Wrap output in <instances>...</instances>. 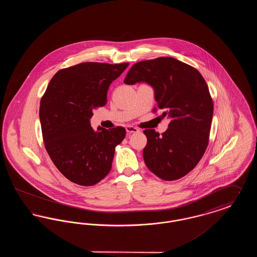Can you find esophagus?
I'll return each mask as SVG.
<instances>
[{
  "label": "esophagus",
  "mask_w": 257,
  "mask_h": 257,
  "mask_svg": "<svg viewBox=\"0 0 257 257\" xmlns=\"http://www.w3.org/2000/svg\"><path fill=\"white\" fill-rule=\"evenodd\" d=\"M126 131H127L129 134H132V133H138V132H140V130H139L137 127L131 126V125H128V126H126Z\"/></svg>",
  "instance_id": "esophagus-1"
}]
</instances>
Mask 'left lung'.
I'll list each match as a JSON object with an SVG mask.
<instances>
[{"label": "left lung", "mask_w": 257, "mask_h": 257, "mask_svg": "<svg viewBox=\"0 0 257 257\" xmlns=\"http://www.w3.org/2000/svg\"><path fill=\"white\" fill-rule=\"evenodd\" d=\"M141 82L153 87L163 117L171 119L161 136L154 129L144 131L145 163L163 180L179 179L196 167L208 146L214 106L207 84L196 68L170 57L135 63L124 83Z\"/></svg>", "instance_id": "obj_1"}]
</instances>
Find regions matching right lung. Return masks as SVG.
I'll list each match as a JSON object with an SVG mask.
<instances>
[{"instance_id": "add662e5", "label": "right lung", "mask_w": 257, "mask_h": 257, "mask_svg": "<svg viewBox=\"0 0 257 257\" xmlns=\"http://www.w3.org/2000/svg\"><path fill=\"white\" fill-rule=\"evenodd\" d=\"M129 65L82 62L55 74L41 98L39 118L45 148L54 165L71 182L92 186L111 169L114 149L126 130L98 128L92 110L107 103L112 81Z\"/></svg>"}]
</instances>
